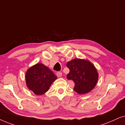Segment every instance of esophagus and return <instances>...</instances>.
Returning a JSON list of instances; mask_svg holds the SVG:
<instances>
[{
  "mask_svg": "<svg viewBox=\"0 0 125 125\" xmlns=\"http://www.w3.org/2000/svg\"><path fill=\"white\" fill-rule=\"evenodd\" d=\"M56 76L58 77H62V73L61 72H56Z\"/></svg>",
  "mask_w": 125,
  "mask_h": 125,
  "instance_id": "esophagus-1",
  "label": "esophagus"
}]
</instances>
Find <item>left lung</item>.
<instances>
[{
	"label": "left lung",
	"mask_w": 125,
	"mask_h": 125,
	"mask_svg": "<svg viewBox=\"0 0 125 125\" xmlns=\"http://www.w3.org/2000/svg\"><path fill=\"white\" fill-rule=\"evenodd\" d=\"M66 66L70 70L67 78L75 83L74 90L76 92L85 94L94 89L98 80V73L92 63L86 60L74 59L68 62Z\"/></svg>",
	"instance_id": "8db88e82"
}]
</instances>
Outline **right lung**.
Here are the masks:
<instances>
[{
	"mask_svg": "<svg viewBox=\"0 0 125 125\" xmlns=\"http://www.w3.org/2000/svg\"><path fill=\"white\" fill-rule=\"evenodd\" d=\"M56 78L53 73L42 63L32 66L26 73V85L37 95H41L48 91L50 85Z\"/></svg>",
	"mask_w": 125,
	"mask_h": 125,
	"instance_id": "1",
	"label": "right lung"
}]
</instances>
